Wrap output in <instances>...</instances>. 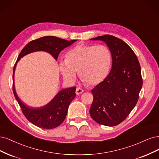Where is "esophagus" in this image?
<instances>
[{"label": "esophagus", "mask_w": 159, "mask_h": 159, "mask_svg": "<svg viewBox=\"0 0 159 159\" xmlns=\"http://www.w3.org/2000/svg\"><path fill=\"white\" fill-rule=\"evenodd\" d=\"M84 92V90L82 89H80V88H79V87H78V88H76V94H77V95H79V94H82Z\"/></svg>", "instance_id": "obj_1"}]
</instances>
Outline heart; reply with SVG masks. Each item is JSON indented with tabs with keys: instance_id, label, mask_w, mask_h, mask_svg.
<instances>
[{
	"instance_id": "1",
	"label": "heart",
	"mask_w": 159,
	"mask_h": 159,
	"mask_svg": "<svg viewBox=\"0 0 159 159\" xmlns=\"http://www.w3.org/2000/svg\"><path fill=\"white\" fill-rule=\"evenodd\" d=\"M111 53L104 45L80 44L69 50L65 60H61L59 68L63 77L73 83L79 71L80 78L90 85L100 83L108 75Z\"/></svg>"
}]
</instances>
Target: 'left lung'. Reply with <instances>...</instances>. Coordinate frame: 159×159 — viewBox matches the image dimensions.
<instances>
[{
  "label": "left lung",
  "mask_w": 159,
  "mask_h": 159,
  "mask_svg": "<svg viewBox=\"0 0 159 159\" xmlns=\"http://www.w3.org/2000/svg\"><path fill=\"white\" fill-rule=\"evenodd\" d=\"M106 43L112 66L107 77L91 90L93 102L90 115L96 122L116 126L134 108L142 88L141 66L134 51L124 41L111 35L91 39Z\"/></svg>",
  "instance_id": "1"
}]
</instances>
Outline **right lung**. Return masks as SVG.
Instances as JSON below:
<instances>
[{
    "mask_svg": "<svg viewBox=\"0 0 159 159\" xmlns=\"http://www.w3.org/2000/svg\"><path fill=\"white\" fill-rule=\"evenodd\" d=\"M76 39L67 41L55 36H45L29 42L22 49L14 66L13 70V93L21 107L22 113L27 120L42 129H53L62 124L67 114L70 102L75 98L76 87L60 90L48 104L39 107H33L24 104L16 94L14 85V73L17 63L24 56L35 52H48L57 60L60 52L68 46L75 42Z\"/></svg>",
    "mask_w": 159,
    "mask_h": 159,
    "instance_id": "obj_1",
    "label": "right lung"
}]
</instances>
